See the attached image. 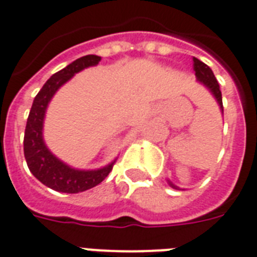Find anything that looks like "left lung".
Here are the masks:
<instances>
[{
    "label": "left lung",
    "instance_id": "8db88e82",
    "mask_svg": "<svg viewBox=\"0 0 257 257\" xmlns=\"http://www.w3.org/2000/svg\"><path fill=\"white\" fill-rule=\"evenodd\" d=\"M193 69H195V75H196L197 81L200 83L201 85H204L207 90L210 91L211 95L215 98L216 103L219 106L220 113L223 115V104H222V92L219 90V84H218V81H216L215 76H214V72L211 70V68L208 65H206L204 62H201L200 60H197V58H193ZM167 184L170 185L174 189H180V188L174 185L169 178L166 180Z\"/></svg>",
    "mask_w": 257,
    "mask_h": 257
}]
</instances>
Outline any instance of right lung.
Here are the masks:
<instances>
[{
  "label": "right lung",
  "instance_id": "right-lung-1",
  "mask_svg": "<svg viewBox=\"0 0 257 257\" xmlns=\"http://www.w3.org/2000/svg\"><path fill=\"white\" fill-rule=\"evenodd\" d=\"M100 60L102 57L94 54L84 56L54 73L38 92L28 114L24 134V157L27 161V166L35 178L54 191L79 193L96 187L109 176L115 162L114 159L109 165L92 170L76 169L62 162L60 158L51 153L43 139V122L51 98L76 73L85 68L98 65Z\"/></svg>",
  "mask_w": 257,
  "mask_h": 257
}]
</instances>
